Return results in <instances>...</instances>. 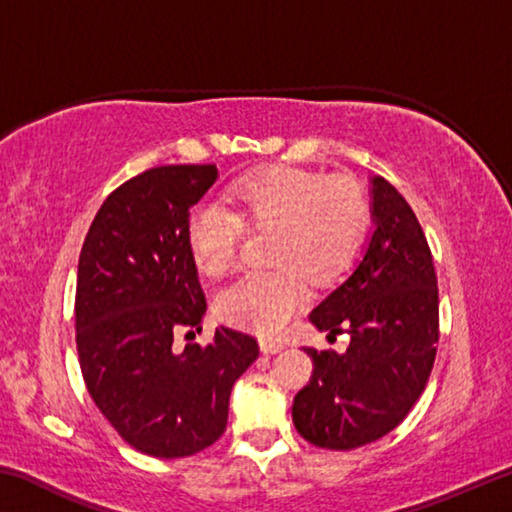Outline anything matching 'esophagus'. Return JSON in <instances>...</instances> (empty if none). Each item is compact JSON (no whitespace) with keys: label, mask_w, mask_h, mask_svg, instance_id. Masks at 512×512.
<instances>
[{"label":"esophagus","mask_w":512,"mask_h":512,"mask_svg":"<svg viewBox=\"0 0 512 512\" xmlns=\"http://www.w3.org/2000/svg\"><path fill=\"white\" fill-rule=\"evenodd\" d=\"M259 348H262L264 354H275L284 350V343L280 339H268V336H262V339H259Z\"/></svg>","instance_id":"esophagus-1"}]
</instances>
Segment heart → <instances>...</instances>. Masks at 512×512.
Here are the masks:
<instances>
[{
    "label": "heart",
    "instance_id": "heart-1",
    "mask_svg": "<svg viewBox=\"0 0 512 512\" xmlns=\"http://www.w3.org/2000/svg\"><path fill=\"white\" fill-rule=\"evenodd\" d=\"M232 212L201 205L189 216L187 241L196 266L221 275L235 264L244 225L273 230L268 271L241 275L216 296L225 323L275 334L314 287L329 284L357 255L370 210L357 185L298 167H271L230 187Z\"/></svg>",
    "mask_w": 512,
    "mask_h": 512
}]
</instances>
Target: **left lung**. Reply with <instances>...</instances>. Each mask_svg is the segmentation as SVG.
<instances>
[{
    "mask_svg": "<svg viewBox=\"0 0 512 512\" xmlns=\"http://www.w3.org/2000/svg\"><path fill=\"white\" fill-rule=\"evenodd\" d=\"M372 237L348 280L309 320L327 339L348 334L343 354L305 352L309 384L293 400V424L311 445L345 452L391 433L422 395L438 348V282L411 205L370 178Z\"/></svg>",
    "mask_w": 512,
    "mask_h": 512,
    "instance_id": "left-lung-1",
    "label": "left lung"
}]
</instances>
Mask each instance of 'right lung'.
<instances>
[{
	"label": "right lung",
	"instance_id": "add662e5",
	"mask_svg": "<svg viewBox=\"0 0 512 512\" xmlns=\"http://www.w3.org/2000/svg\"><path fill=\"white\" fill-rule=\"evenodd\" d=\"M216 178L214 164H169L126 180L99 207L79 257L74 316L85 386L119 436L155 458L214 445L232 386L259 357L253 336L230 327H216L205 348L173 345L178 329L198 332L205 318L187 223Z\"/></svg>",
	"mask_w": 512,
	"mask_h": 512
}]
</instances>
